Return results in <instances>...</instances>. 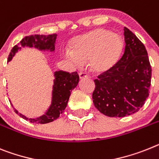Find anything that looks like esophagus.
<instances>
[{
	"instance_id": "34e87169",
	"label": "esophagus",
	"mask_w": 159,
	"mask_h": 159,
	"mask_svg": "<svg viewBox=\"0 0 159 159\" xmlns=\"http://www.w3.org/2000/svg\"><path fill=\"white\" fill-rule=\"evenodd\" d=\"M79 75H80V80H84V79L88 78V75L85 72H84V71H80V72L79 73Z\"/></svg>"
}]
</instances>
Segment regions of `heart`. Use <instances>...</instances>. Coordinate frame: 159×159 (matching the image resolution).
<instances>
[{
	"label": "heart",
	"mask_w": 159,
	"mask_h": 159,
	"mask_svg": "<svg viewBox=\"0 0 159 159\" xmlns=\"http://www.w3.org/2000/svg\"><path fill=\"white\" fill-rule=\"evenodd\" d=\"M70 45L72 51L63 50V56L77 66L89 62L91 70L98 74L113 68L124 48L120 35L103 28L75 38Z\"/></svg>",
	"instance_id": "obj_1"
}]
</instances>
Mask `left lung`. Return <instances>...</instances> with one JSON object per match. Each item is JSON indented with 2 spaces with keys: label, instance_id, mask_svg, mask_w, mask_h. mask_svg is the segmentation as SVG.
Segmentation results:
<instances>
[{
  "label": "left lung",
  "instance_id": "1",
  "mask_svg": "<svg viewBox=\"0 0 159 159\" xmlns=\"http://www.w3.org/2000/svg\"><path fill=\"white\" fill-rule=\"evenodd\" d=\"M124 54L109 71L94 80L93 104L110 117H124L140 110L149 96L151 66L143 43L124 28Z\"/></svg>",
  "mask_w": 159,
  "mask_h": 159
}]
</instances>
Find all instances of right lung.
I'll use <instances>...</instances> for the list:
<instances>
[{
	"instance_id": "1",
	"label": "right lung",
	"mask_w": 159,
	"mask_h": 159,
	"mask_svg": "<svg viewBox=\"0 0 159 159\" xmlns=\"http://www.w3.org/2000/svg\"><path fill=\"white\" fill-rule=\"evenodd\" d=\"M57 34L40 35L34 34L25 36L22 40L12 48L9 53L8 62L11 60L12 58L21 47H29L38 48L43 51H55V43L56 40ZM79 75L76 71L75 72H66L63 70H59L55 72V80L52 90V100L51 104L48 110L43 116L38 118L28 119L26 116L22 114H19L16 109L15 112L19 114V116L25 120H29L31 123H37V124H47L49 122H52L59 117V115L63 113L66 108V104L68 102L71 91L77 86L79 83Z\"/></svg>"
}]
</instances>
